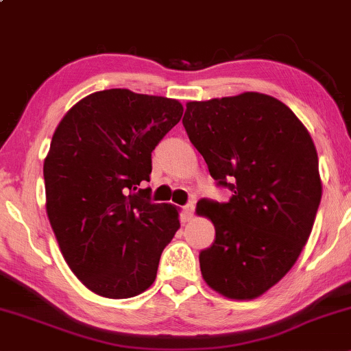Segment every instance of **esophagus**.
Returning a JSON list of instances; mask_svg holds the SVG:
<instances>
[{
    "instance_id": "34e87169",
    "label": "esophagus",
    "mask_w": 351,
    "mask_h": 351,
    "mask_svg": "<svg viewBox=\"0 0 351 351\" xmlns=\"http://www.w3.org/2000/svg\"><path fill=\"white\" fill-rule=\"evenodd\" d=\"M193 215H195V203H188L186 206H183V211H181V217H183V221H191L193 219Z\"/></svg>"
}]
</instances>
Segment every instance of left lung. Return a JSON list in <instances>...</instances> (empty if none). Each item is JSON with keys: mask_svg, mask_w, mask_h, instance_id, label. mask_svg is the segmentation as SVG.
Here are the masks:
<instances>
[{"mask_svg": "<svg viewBox=\"0 0 351 351\" xmlns=\"http://www.w3.org/2000/svg\"><path fill=\"white\" fill-rule=\"evenodd\" d=\"M183 127L229 201L199 199L216 239L199 252L203 279L229 299L263 295L295 264L322 199L318 156L295 114L271 95L188 102Z\"/></svg>", "mask_w": 351, "mask_h": 351, "instance_id": "left-lung-1", "label": "left lung"}]
</instances>
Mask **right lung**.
Returning a JSON list of instances; mask_svg holds the SVG:
<instances>
[{
    "label": "right lung",
    "instance_id": "right-lung-1",
    "mask_svg": "<svg viewBox=\"0 0 351 351\" xmlns=\"http://www.w3.org/2000/svg\"><path fill=\"white\" fill-rule=\"evenodd\" d=\"M178 100L127 88L94 92L64 115L44 160L46 209L77 279L108 299L147 291L180 228L178 211L152 203V152L180 122Z\"/></svg>",
    "mask_w": 351,
    "mask_h": 351
}]
</instances>
